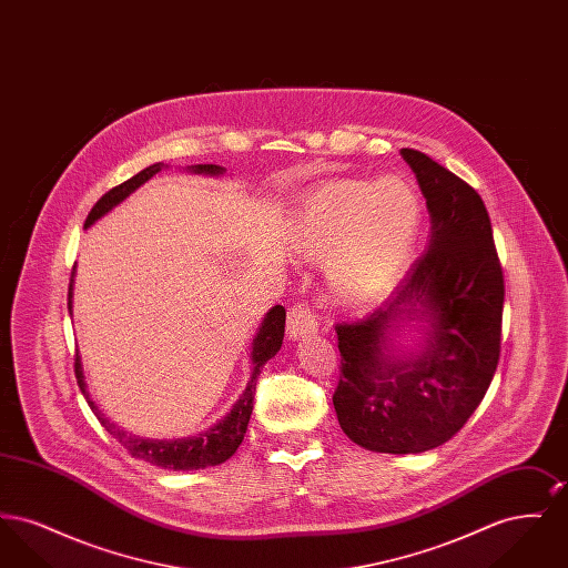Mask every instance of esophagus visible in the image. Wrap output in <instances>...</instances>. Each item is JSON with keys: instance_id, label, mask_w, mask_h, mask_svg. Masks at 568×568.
Returning a JSON list of instances; mask_svg holds the SVG:
<instances>
[{"instance_id": "obj_1", "label": "esophagus", "mask_w": 568, "mask_h": 568, "mask_svg": "<svg viewBox=\"0 0 568 568\" xmlns=\"http://www.w3.org/2000/svg\"><path fill=\"white\" fill-rule=\"evenodd\" d=\"M317 332V322L315 315L304 306L296 304L287 313V338L290 341H300L304 336H311Z\"/></svg>"}]
</instances>
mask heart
<instances>
[{"label": "heart", "instance_id": "obj_1", "mask_svg": "<svg viewBox=\"0 0 568 568\" xmlns=\"http://www.w3.org/2000/svg\"><path fill=\"white\" fill-rule=\"evenodd\" d=\"M422 227V200L403 176L334 179L308 191L290 225L297 257L322 262L332 302L362 308L405 271Z\"/></svg>", "mask_w": 568, "mask_h": 568}]
</instances>
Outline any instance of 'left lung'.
<instances>
[{
    "instance_id": "1",
    "label": "left lung",
    "mask_w": 568,
    "mask_h": 568,
    "mask_svg": "<svg viewBox=\"0 0 568 568\" xmlns=\"http://www.w3.org/2000/svg\"><path fill=\"white\" fill-rule=\"evenodd\" d=\"M400 155L430 213L426 253L375 313L336 325V417L377 454H422L459 433L496 373L505 302L479 193L422 151ZM406 326L423 334L417 351L399 345Z\"/></svg>"
}]
</instances>
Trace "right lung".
<instances>
[{"label":"right lung","mask_w":568,"mask_h":568,"mask_svg":"<svg viewBox=\"0 0 568 568\" xmlns=\"http://www.w3.org/2000/svg\"><path fill=\"white\" fill-rule=\"evenodd\" d=\"M163 168H168V165H163L162 162L153 163V165L144 168L142 172H138L130 181H125L119 187L104 193L98 200V204L91 209V213L84 221V227H91L98 219L109 215L114 206H119L125 197H130L140 185H144L158 172H162ZM187 172L206 174V176H221V174H225V168L215 165V163H197V165H187ZM74 274H77V266L72 271L70 292H68L70 315H72V296H74ZM283 334H285V308L281 304H276L264 315V322L260 325V329H257V334L251 343L248 357H251L253 371H251V378H248L241 398L234 403L225 417H221L216 422L215 426H211L204 433L195 434V436H185V438H165V440L142 438V436H135V434L119 428L91 400L79 353H77V359H74V373H77L82 396L87 398V403L91 406V410L95 413V417L100 419V424L106 428V433L112 434V438H116L132 454V458L144 459L153 466L168 468V470H197V468L223 464L225 459L232 458L236 454V449L241 447L248 419H251V413H253V396H255L257 377H260L264 364L281 349Z\"/></svg>","instance_id":"1"}]
</instances>
